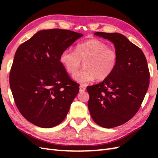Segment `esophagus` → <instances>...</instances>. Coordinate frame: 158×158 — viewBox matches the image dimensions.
I'll use <instances>...</instances> for the list:
<instances>
[{
  "instance_id": "esophagus-1",
  "label": "esophagus",
  "mask_w": 158,
  "mask_h": 158,
  "mask_svg": "<svg viewBox=\"0 0 158 158\" xmlns=\"http://www.w3.org/2000/svg\"><path fill=\"white\" fill-rule=\"evenodd\" d=\"M85 90V88L84 85H81L79 86V91H80V92H84Z\"/></svg>"
}]
</instances>
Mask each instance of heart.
I'll return each instance as SVG.
<instances>
[{"mask_svg":"<svg viewBox=\"0 0 158 158\" xmlns=\"http://www.w3.org/2000/svg\"><path fill=\"white\" fill-rule=\"evenodd\" d=\"M83 61V69L73 75L75 81L86 84L93 81L104 80L115 69L118 54L115 49L98 39H91L77 44L76 49L66 48L62 52L60 62L67 72L74 74Z\"/></svg>","mask_w":158,"mask_h":158,"instance_id":"1","label":"heart"}]
</instances>
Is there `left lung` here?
I'll return each mask as SVG.
<instances>
[{
  "label": "left lung",
  "mask_w": 158,
  "mask_h": 158,
  "mask_svg": "<svg viewBox=\"0 0 158 158\" xmlns=\"http://www.w3.org/2000/svg\"><path fill=\"white\" fill-rule=\"evenodd\" d=\"M111 41L118 54L115 69L96 85L87 87L93 120L111 128L125 123L138 112L149 85V70L143 51L119 33L95 32Z\"/></svg>",
  "instance_id": "obj_1"
}]
</instances>
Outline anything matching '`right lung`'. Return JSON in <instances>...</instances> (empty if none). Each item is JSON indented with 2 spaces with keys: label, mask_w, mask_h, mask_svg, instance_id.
I'll return each mask as SVG.
<instances>
[{
  "label": "right lung",
  "mask_w": 158,
  "mask_h": 158,
  "mask_svg": "<svg viewBox=\"0 0 158 158\" xmlns=\"http://www.w3.org/2000/svg\"><path fill=\"white\" fill-rule=\"evenodd\" d=\"M82 36L69 30H43L17 49L10 88L19 111L34 125L49 128L65 119L79 85L66 71L60 56Z\"/></svg>",
  "instance_id": "obj_1"
}]
</instances>
